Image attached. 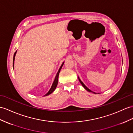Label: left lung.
Returning <instances> with one entry per match:
<instances>
[{
  "mask_svg": "<svg viewBox=\"0 0 133 133\" xmlns=\"http://www.w3.org/2000/svg\"><path fill=\"white\" fill-rule=\"evenodd\" d=\"M78 78H79V77H78ZM79 81L80 83H81V85H82V86H83V87H84V88H85V89L87 90V91H88L89 92H92V91H91V90H90V89H89L88 88H87V87H86V86L85 85H84V83H83V82L81 81L80 80V79H79ZM94 93H95V92H94ZM95 94H96V93H95Z\"/></svg>",
  "mask_w": 133,
  "mask_h": 133,
  "instance_id": "obj_1",
  "label": "left lung"
}]
</instances>
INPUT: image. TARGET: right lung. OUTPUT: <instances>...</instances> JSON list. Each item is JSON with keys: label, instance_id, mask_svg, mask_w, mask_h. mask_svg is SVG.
Returning <instances> with one entry per match:
<instances>
[{"label": "right lung", "instance_id": "1", "mask_svg": "<svg viewBox=\"0 0 133 133\" xmlns=\"http://www.w3.org/2000/svg\"><path fill=\"white\" fill-rule=\"evenodd\" d=\"M16 52H17V51H16L15 52V54H14V59H13V66H14V67L15 57V55H16ZM63 64H64V63L62 64V65H61V66H60L59 70H58V72H57V74H56V77H55V80H54V82H53L52 85V86H51V89H50V90H49V91H48V92L44 96H47V95H48L51 94L52 92H53V91H54V90H55L56 87V86H57V83H58V78H59V73H60V70H61V68H62V66H63Z\"/></svg>", "mask_w": 133, "mask_h": 133}]
</instances>
